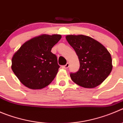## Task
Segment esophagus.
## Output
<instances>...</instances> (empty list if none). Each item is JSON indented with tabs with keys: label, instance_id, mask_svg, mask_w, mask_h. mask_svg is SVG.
Listing matches in <instances>:
<instances>
[{
	"label": "esophagus",
	"instance_id": "1",
	"mask_svg": "<svg viewBox=\"0 0 123 123\" xmlns=\"http://www.w3.org/2000/svg\"><path fill=\"white\" fill-rule=\"evenodd\" d=\"M68 67H69V64H68V63L67 62V64H65V65L62 66V68H64V69H67V68H68Z\"/></svg>",
	"mask_w": 123,
	"mask_h": 123
}]
</instances>
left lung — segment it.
<instances>
[{
  "label": "left lung",
  "mask_w": 123,
  "mask_h": 123,
  "mask_svg": "<svg viewBox=\"0 0 123 123\" xmlns=\"http://www.w3.org/2000/svg\"><path fill=\"white\" fill-rule=\"evenodd\" d=\"M66 39L78 56L80 67L71 73L72 81L85 88H94L108 77L112 70L111 55L104 45L84 35H67Z\"/></svg>",
  "instance_id": "8db88e82"
}]
</instances>
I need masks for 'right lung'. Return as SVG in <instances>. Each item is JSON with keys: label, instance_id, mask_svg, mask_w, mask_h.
<instances>
[{"label": "right lung", "instance_id": "add662e5", "mask_svg": "<svg viewBox=\"0 0 123 123\" xmlns=\"http://www.w3.org/2000/svg\"><path fill=\"white\" fill-rule=\"evenodd\" d=\"M61 39L60 34H42L25 42L14 54L11 68L24 86L41 89L52 82L60 66L51 50Z\"/></svg>", "mask_w": 123, "mask_h": 123}]
</instances>
